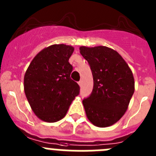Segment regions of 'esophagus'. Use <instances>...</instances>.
Masks as SVG:
<instances>
[{
  "instance_id": "obj_1",
  "label": "esophagus",
  "mask_w": 156,
  "mask_h": 156,
  "mask_svg": "<svg viewBox=\"0 0 156 156\" xmlns=\"http://www.w3.org/2000/svg\"><path fill=\"white\" fill-rule=\"evenodd\" d=\"M78 84H79L80 87H81V85H82V82H81V81H79V82H78Z\"/></svg>"
}]
</instances>
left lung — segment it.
<instances>
[{
  "label": "left lung",
  "instance_id": "obj_1",
  "mask_svg": "<svg viewBox=\"0 0 156 156\" xmlns=\"http://www.w3.org/2000/svg\"><path fill=\"white\" fill-rule=\"evenodd\" d=\"M80 52L90 65L94 87L83 100L87 119L94 126L107 127L124 115L134 92L131 69L122 56L105 46H82Z\"/></svg>",
  "mask_w": 156,
  "mask_h": 156
}]
</instances>
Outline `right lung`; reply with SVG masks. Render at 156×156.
I'll return each instance as SVG.
<instances>
[{
  "instance_id": "right-lung-1",
  "label": "right lung",
  "mask_w": 156,
  "mask_h": 156,
  "mask_svg": "<svg viewBox=\"0 0 156 156\" xmlns=\"http://www.w3.org/2000/svg\"><path fill=\"white\" fill-rule=\"evenodd\" d=\"M74 48L53 44L32 60L24 76V91L32 110L41 120L55 122L66 115L80 94V87L70 78L69 59Z\"/></svg>"
}]
</instances>
